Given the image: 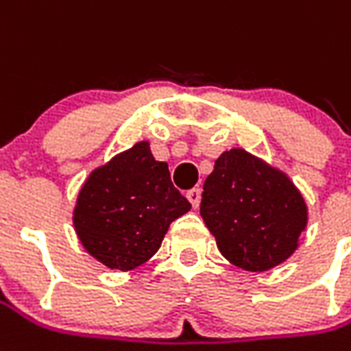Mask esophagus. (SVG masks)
I'll list each match as a JSON object with an SVG mask.
<instances>
[{
	"label": "esophagus",
	"mask_w": 351,
	"mask_h": 351,
	"mask_svg": "<svg viewBox=\"0 0 351 351\" xmlns=\"http://www.w3.org/2000/svg\"><path fill=\"white\" fill-rule=\"evenodd\" d=\"M186 197H188V201L192 203L193 209H197V207H199V201H201V190L199 188H193V190H190V192L186 193Z\"/></svg>",
	"instance_id": "1"
}]
</instances>
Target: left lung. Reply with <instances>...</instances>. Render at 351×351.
Instances as JSON below:
<instances>
[{"mask_svg": "<svg viewBox=\"0 0 351 351\" xmlns=\"http://www.w3.org/2000/svg\"><path fill=\"white\" fill-rule=\"evenodd\" d=\"M201 217L228 262L247 271H268L298 249L308 205L281 169L232 148L218 156L205 180Z\"/></svg>", "mask_w": 351, "mask_h": 351, "instance_id": "left-lung-1", "label": "left lung"}]
</instances>
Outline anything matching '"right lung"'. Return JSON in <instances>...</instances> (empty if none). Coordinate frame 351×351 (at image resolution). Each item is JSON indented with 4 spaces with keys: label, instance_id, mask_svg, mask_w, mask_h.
Returning a JSON list of instances; mask_svg holds the SVG:
<instances>
[{
    "label": "right lung",
    "instance_id": "1",
    "mask_svg": "<svg viewBox=\"0 0 351 351\" xmlns=\"http://www.w3.org/2000/svg\"><path fill=\"white\" fill-rule=\"evenodd\" d=\"M192 209L165 161L141 141L93 169L75 197L73 230L83 249L110 269L131 271L158 252L171 222Z\"/></svg>",
    "mask_w": 351,
    "mask_h": 351
}]
</instances>
